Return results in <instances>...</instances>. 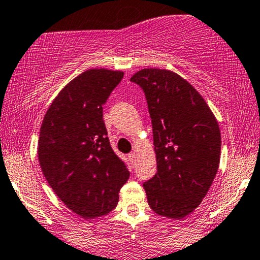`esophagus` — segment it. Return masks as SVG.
<instances>
[{
    "instance_id": "1",
    "label": "esophagus",
    "mask_w": 260,
    "mask_h": 260,
    "mask_svg": "<svg viewBox=\"0 0 260 260\" xmlns=\"http://www.w3.org/2000/svg\"><path fill=\"white\" fill-rule=\"evenodd\" d=\"M136 158H137V156H136V153L135 152L128 154V159H129V161L132 162V164H133V162H136Z\"/></svg>"
}]
</instances>
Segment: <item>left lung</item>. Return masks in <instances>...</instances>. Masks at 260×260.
I'll list each match as a JSON object with an SVG mask.
<instances>
[{"mask_svg": "<svg viewBox=\"0 0 260 260\" xmlns=\"http://www.w3.org/2000/svg\"><path fill=\"white\" fill-rule=\"evenodd\" d=\"M143 88L153 125L156 173L143 184L150 209L180 219L201 204L217 174L218 122L196 88L165 69H142L131 78Z\"/></svg>", "mask_w": 260, "mask_h": 260, "instance_id": "obj_1", "label": "left lung"}]
</instances>
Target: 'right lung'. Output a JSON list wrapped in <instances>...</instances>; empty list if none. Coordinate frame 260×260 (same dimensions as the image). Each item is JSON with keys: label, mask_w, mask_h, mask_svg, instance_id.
Instances as JSON below:
<instances>
[{"label": "right lung", "mask_w": 260, "mask_h": 260, "mask_svg": "<svg viewBox=\"0 0 260 260\" xmlns=\"http://www.w3.org/2000/svg\"><path fill=\"white\" fill-rule=\"evenodd\" d=\"M123 71L90 69L54 99L39 132L38 159L48 184L82 218L107 215L129 178L111 148L102 106Z\"/></svg>", "instance_id": "obj_1"}]
</instances>
